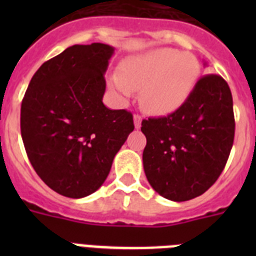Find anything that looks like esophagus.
<instances>
[{
    "mask_svg": "<svg viewBox=\"0 0 256 256\" xmlns=\"http://www.w3.org/2000/svg\"><path fill=\"white\" fill-rule=\"evenodd\" d=\"M140 124H142V118L140 116H134V126H136V128H140Z\"/></svg>",
    "mask_w": 256,
    "mask_h": 256,
    "instance_id": "34e87169",
    "label": "esophagus"
}]
</instances>
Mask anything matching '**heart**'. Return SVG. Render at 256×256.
<instances>
[{
    "mask_svg": "<svg viewBox=\"0 0 256 256\" xmlns=\"http://www.w3.org/2000/svg\"><path fill=\"white\" fill-rule=\"evenodd\" d=\"M199 70L192 54L160 48L124 60L120 76L112 78V86L122 98L142 88L140 100L144 108L156 116H166L178 110L190 96Z\"/></svg>",
    "mask_w": 256,
    "mask_h": 256,
    "instance_id": "heart-1",
    "label": "heart"
}]
</instances>
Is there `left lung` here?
Masks as SVG:
<instances>
[{
    "mask_svg": "<svg viewBox=\"0 0 256 256\" xmlns=\"http://www.w3.org/2000/svg\"><path fill=\"white\" fill-rule=\"evenodd\" d=\"M140 130L148 140L142 160L152 188L174 202L196 198L219 178L234 144L230 88L220 76H204L178 110L144 120Z\"/></svg>",
    "mask_w": 256,
    "mask_h": 256,
    "instance_id": "8db88e82",
    "label": "left lung"
}]
</instances>
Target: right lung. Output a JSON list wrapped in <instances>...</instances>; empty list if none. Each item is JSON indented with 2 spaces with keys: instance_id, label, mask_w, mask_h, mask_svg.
Returning <instances> with one entry per match:
<instances>
[{
  "instance_id": "1",
  "label": "right lung",
  "mask_w": 256,
  "mask_h": 256,
  "mask_svg": "<svg viewBox=\"0 0 256 256\" xmlns=\"http://www.w3.org/2000/svg\"><path fill=\"white\" fill-rule=\"evenodd\" d=\"M114 48L73 45L42 64L21 104V136L40 178L58 194L84 198L108 178L134 130L132 112L102 102Z\"/></svg>"
}]
</instances>
